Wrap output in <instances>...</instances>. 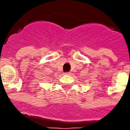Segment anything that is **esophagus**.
Masks as SVG:
<instances>
[{"label": "esophagus", "mask_w": 130, "mask_h": 130, "mask_svg": "<svg viewBox=\"0 0 130 130\" xmlns=\"http://www.w3.org/2000/svg\"><path fill=\"white\" fill-rule=\"evenodd\" d=\"M70 74V72H65L64 74H65V75H69Z\"/></svg>", "instance_id": "34e87169"}]
</instances>
